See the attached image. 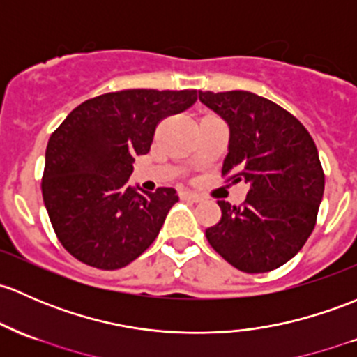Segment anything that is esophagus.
I'll return each instance as SVG.
<instances>
[{"label":"esophagus","mask_w":357,"mask_h":357,"mask_svg":"<svg viewBox=\"0 0 357 357\" xmlns=\"http://www.w3.org/2000/svg\"><path fill=\"white\" fill-rule=\"evenodd\" d=\"M179 197H181L183 200H191V202H195V204H197V202H202L200 195L193 193V191H181V193H179Z\"/></svg>","instance_id":"esophagus-1"}]
</instances>
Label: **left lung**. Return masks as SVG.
I'll use <instances>...</instances> for the list:
<instances>
[{
    "mask_svg": "<svg viewBox=\"0 0 357 357\" xmlns=\"http://www.w3.org/2000/svg\"><path fill=\"white\" fill-rule=\"evenodd\" d=\"M229 126L222 174L248 186L241 207L220 200L222 217L205 231L213 250L248 273L291 260L317 222L325 176L305 126L272 100L246 90L198 92Z\"/></svg>",
    "mask_w": 357,
    "mask_h": 357,
    "instance_id": "left-lung-1",
    "label": "left lung"
}]
</instances>
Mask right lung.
<instances>
[{"mask_svg":"<svg viewBox=\"0 0 357 357\" xmlns=\"http://www.w3.org/2000/svg\"><path fill=\"white\" fill-rule=\"evenodd\" d=\"M195 102L197 90L104 93L75 107L51 135L44 205L56 236L77 260L116 270L152 245L179 197L174 188L138 192L128 178L135 157L150 150L160 119Z\"/></svg>","mask_w":357,"mask_h":357,"instance_id":"right-lung-1","label":"right lung"}]
</instances>
